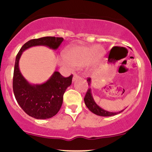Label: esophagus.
I'll return each instance as SVG.
<instances>
[{
    "label": "esophagus",
    "mask_w": 152,
    "mask_h": 152,
    "mask_svg": "<svg viewBox=\"0 0 152 152\" xmlns=\"http://www.w3.org/2000/svg\"><path fill=\"white\" fill-rule=\"evenodd\" d=\"M79 76H78L77 74H76V73H73V81H75V80H76L78 79V78H79Z\"/></svg>",
    "instance_id": "1"
}]
</instances>
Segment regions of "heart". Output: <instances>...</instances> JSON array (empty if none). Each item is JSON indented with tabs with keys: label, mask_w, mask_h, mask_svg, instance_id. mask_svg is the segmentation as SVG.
Wrapping results in <instances>:
<instances>
[{
	"label": "heart",
	"mask_w": 152,
	"mask_h": 152,
	"mask_svg": "<svg viewBox=\"0 0 152 152\" xmlns=\"http://www.w3.org/2000/svg\"><path fill=\"white\" fill-rule=\"evenodd\" d=\"M103 50L102 47L85 46L76 45L68 48L63 57L58 59V64L61 66L79 68L86 66L88 68H92L99 62L102 56Z\"/></svg>",
	"instance_id": "1"
}]
</instances>
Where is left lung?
<instances>
[{
    "mask_svg": "<svg viewBox=\"0 0 152 152\" xmlns=\"http://www.w3.org/2000/svg\"><path fill=\"white\" fill-rule=\"evenodd\" d=\"M87 82H88V84H89V86H91V78H89V79H87ZM84 102H85V104H86V106L88 107V109H89L91 113H93L94 114L97 115H99V116L108 117V116L115 115L118 114V113H121V112L123 111L121 110L120 112H117V113H113V112L107 111L101 108L95 102L94 98H93V96H92V93H91V88H89V89H88L87 92H86V95H85Z\"/></svg>",
    "mask_w": 152,
    "mask_h": 152,
    "instance_id": "1",
    "label": "left lung"
}]
</instances>
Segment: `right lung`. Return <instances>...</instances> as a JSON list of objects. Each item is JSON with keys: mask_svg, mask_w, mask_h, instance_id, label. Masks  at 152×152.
<instances>
[{"mask_svg": "<svg viewBox=\"0 0 152 152\" xmlns=\"http://www.w3.org/2000/svg\"><path fill=\"white\" fill-rule=\"evenodd\" d=\"M63 38L44 37L28 41L21 47L16 58L13 78V90L16 101L27 115L36 119L55 116L63 104V94L72 82L73 75L65 78L55 71L50 79L41 84H31L21 74L19 63L23 52L34 46H46L57 50Z\"/></svg>", "mask_w": 152, "mask_h": 152, "instance_id": "right-lung-1", "label": "right lung"}]
</instances>
